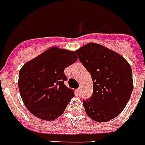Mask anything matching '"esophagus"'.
<instances>
[{
    "mask_svg": "<svg viewBox=\"0 0 145 145\" xmlns=\"http://www.w3.org/2000/svg\"><path fill=\"white\" fill-rule=\"evenodd\" d=\"M76 92H77V93H80V88H77V90H76Z\"/></svg>",
    "mask_w": 145,
    "mask_h": 145,
    "instance_id": "1",
    "label": "esophagus"
}]
</instances>
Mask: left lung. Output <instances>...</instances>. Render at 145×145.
I'll return each instance as SVG.
<instances>
[{
  "label": "left lung",
  "instance_id": "1",
  "mask_svg": "<svg viewBox=\"0 0 145 145\" xmlns=\"http://www.w3.org/2000/svg\"><path fill=\"white\" fill-rule=\"evenodd\" d=\"M75 52L93 79V95L83 101L87 115L97 122L115 118L124 110L133 88L128 61L117 52L96 43L87 44Z\"/></svg>",
  "mask_w": 145,
  "mask_h": 145
}]
</instances>
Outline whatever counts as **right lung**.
<instances>
[{
    "label": "right lung",
    "instance_id": "right-lung-1",
    "mask_svg": "<svg viewBox=\"0 0 145 145\" xmlns=\"http://www.w3.org/2000/svg\"><path fill=\"white\" fill-rule=\"evenodd\" d=\"M77 60L74 51L52 47L25 63L19 72L18 88L28 110L44 120H56L74 97L65 81V69Z\"/></svg>",
    "mask_w": 145,
    "mask_h": 145
}]
</instances>
